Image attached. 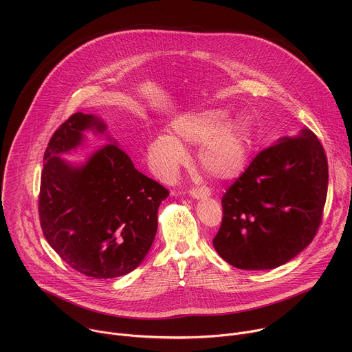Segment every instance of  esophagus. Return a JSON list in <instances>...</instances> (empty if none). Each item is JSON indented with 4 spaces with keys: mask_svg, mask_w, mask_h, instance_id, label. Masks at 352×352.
Returning <instances> with one entry per match:
<instances>
[{
    "mask_svg": "<svg viewBox=\"0 0 352 352\" xmlns=\"http://www.w3.org/2000/svg\"><path fill=\"white\" fill-rule=\"evenodd\" d=\"M189 196L193 199H205L210 196V190L208 188H193L189 190Z\"/></svg>",
    "mask_w": 352,
    "mask_h": 352,
    "instance_id": "34e87169",
    "label": "esophagus"
}]
</instances>
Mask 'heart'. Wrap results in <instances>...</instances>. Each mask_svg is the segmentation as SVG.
Instances as JSON below:
<instances>
[{
	"mask_svg": "<svg viewBox=\"0 0 352 352\" xmlns=\"http://www.w3.org/2000/svg\"><path fill=\"white\" fill-rule=\"evenodd\" d=\"M173 135H157L148 144L150 167L164 179L174 178L186 164L182 144L199 146L197 164L217 181H231L243 174L250 153V135L245 121L227 117L221 109H200L178 116L171 122Z\"/></svg>",
	"mask_w": 352,
	"mask_h": 352,
	"instance_id": "1",
	"label": "heart"
}]
</instances>
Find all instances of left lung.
Instances as JSON below:
<instances>
[{"label":"left lung","instance_id":"obj_1","mask_svg":"<svg viewBox=\"0 0 352 352\" xmlns=\"http://www.w3.org/2000/svg\"><path fill=\"white\" fill-rule=\"evenodd\" d=\"M327 182L324 150L311 129L277 139L224 193L216 252L242 270L285 265L315 238Z\"/></svg>","mask_w":352,"mask_h":352}]
</instances>
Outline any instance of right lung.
I'll return each mask as SVG.
<instances>
[{"label":"right lung","mask_w":352,"mask_h":352,"mask_svg":"<svg viewBox=\"0 0 352 352\" xmlns=\"http://www.w3.org/2000/svg\"><path fill=\"white\" fill-rule=\"evenodd\" d=\"M109 143L83 164L61 158L84 141V132ZM168 190L139 173L129 156L93 114L71 116L44 153L38 214L47 242L79 273L94 278L135 270L157 232V213Z\"/></svg>","instance_id":"1"}]
</instances>
